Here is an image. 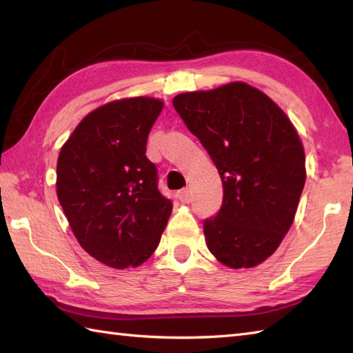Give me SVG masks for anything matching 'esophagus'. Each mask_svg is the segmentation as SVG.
Returning a JSON list of instances; mask_svg holds the SVG:
<instances>
[{"label": "esophagus", "instance_id": "34e87169", "mask_svg": "<svg viewBox=\"0 0 353 353\" xmlns=\"http://www.w3.org/2000/svg\"><path fill=\"white\" fill-rule=\"evenodd\" d=\"M177 197H179V200L182 201V203H190V200H191L190 190H188V188H183V190H181V191L177 192Z\"/></svg>", "mask_w": 353, "mask_h": 353}]
</instances>
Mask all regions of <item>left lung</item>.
<instances>
[{"label":"left lung","instance_id":"left-lung-1","mask_svg":"<svg viewBox=\"0 0 353 353\" xmlns=\"http://www.w3.org/2000/svg\"><path fill=\"white\" fill-rule=\"evenodd\" d=\"M172 106L211 156L223 182L219 214L203 223L208 249L230 268L276 252L305 186V152L285 112L244 81L179 94Z\"/></svg>","mask_w":353,"mask_h":353}]
</instances>
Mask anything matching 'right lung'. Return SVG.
Returning a JSON list of instances; mask_svg holds the SVG:
<instances>
[{"instance_id":"right-lung-1","label":"right lung","mask_w":353,"mask_h":353,"mask_svg":"<svg viewBox=\"0 0 353 353\" xmlns=\"http://www.w3.org/2000/svg\"><path fill=\"white\" fill-rule=\"evenodd\" d=\"M162 108L150 97L110 101L81 119L59 153L57 199L72 234L112 268L152 256L172 211L145 156Z\"/></svg>"}]
</instances>
